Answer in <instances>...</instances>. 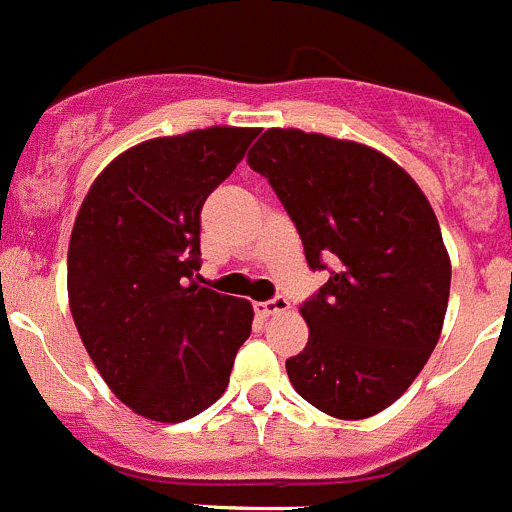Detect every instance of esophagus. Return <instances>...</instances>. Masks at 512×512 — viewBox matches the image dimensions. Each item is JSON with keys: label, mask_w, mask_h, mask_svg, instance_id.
Here are the masks:
<instances>
[{"label": "esophagus", "mask_w": 512, "mask_h": 512, "mask_svg": "<svg viewBox=\"0 0 512 512\" xmlns=\"http://www.w3.org/2000/svg\"><path fill=\"white\" fill-rule=\"evenodd\" d=\"M287 309H289V302L284 297H274V299H269V302H259V304H256V312H259L261 317L281 314V312H287Z\"/></svg>", "instance_id": "1"}]
</instances>
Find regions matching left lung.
I'll list each match as a JSON object with an SVG mask.
<instances>
[{
    "label": "left lung",
    "mask_w": 512,
    "mask_h": 512,
    "mask_svg": "<svg viewBox=\"0 0 512 512\" xmlns=\"http://www.w3.org/2000/svg\"><path fill=\"white\" fill-rule=\"evenodd\" d=\"M248 167L269 180L325 287L302 304L299 396L335 419L388 409L437 348L452 284L439 220L409 172L350 139L266 129Z\"/></svg>",
    "instance_id": "left-lung-1"
}]
</instances>
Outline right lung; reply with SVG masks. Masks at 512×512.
<instances>
[{
	"mask_svg": "<svg viewBox=\"0 0 512 512\" xmlns=\"http://www.w3.org/2000/svg\"><path fill=\"white\" fill-rule=\"evenodd\" d=\"M259 129L208 126L121 152L93 180L68 246L73 322L106 386L177 424L218 401L251 335L246 299L198 284L200 210Z\"/></svg>",
	"mask_w": 512,
	"mask_h": 512,
	"instance_id": "right-lung-1",
	"label": "right lung"
}]
</instances>
